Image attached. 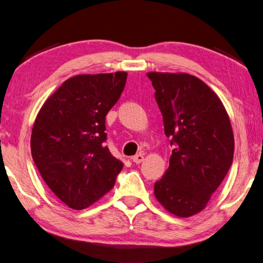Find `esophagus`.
<instances>
[{
	"instance_id": "obj_1",
	"label": "esophagus",
	"mask_w": 263,
	"mask_h": 263,
	"mask_svg": "<svg viewBox=\"0 0 263 263\" xmlns=\"http://www.w3.org/2000/svg\"><path fill=\"white\" fill-rule=\"evenodd\" d=\"M132 161L135 162V163L139 164V163H141L142 161H144V155H142V154H137V155H135V156L132 157Z\"/></svg>"
}]
</instances>
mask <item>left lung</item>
<instances>
[{"label":"left lung","instance_id":"left-lung-1","mask_svg":"<svg viewBox=\"0 0 263 263\" xmlns=\"http://www.w3.org/2000/svg\"><path fill=\"white\" fill-rule=\"evenodd\" d=\"M174 145L169 168L154 184L162 206L178 217L206 208L232 164L235 138L217 94L195 76L148 72Z\"/></svg>","mask_w":263,"mask_h":263}]
</instances>
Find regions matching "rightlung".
I'll return each mask as SVG.
<instances>
[{
  "label": "right lung",
  "instance_id": "1",
  "mask_svg": "<svg viewBox=\"0 0 263 263\" xmlns=\"http://www.w3.org/2000/svg\"><path fill=\"white\" fill-rule=\"evenodd\" d=\"M126 77L124 71L71 77L46 100L33 124L36 168L52 193L76 211L108 193L123 168L104 144V131Z\"/></svg>",
  "mask_w": 263,
  "mask_h": 263
}]
</instances>
